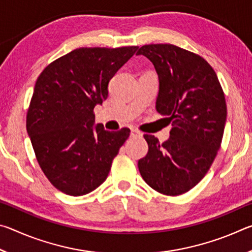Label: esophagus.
Returning <instances> with one entry per match:
<instances>
[{"label": "esophagus", "instance_id": "obj_1", "mask_svg": "<svg viewBox=\"0 0 252 252\" xmlns=\"http://www.w3.org/2000/svg\"><path fill=\"white\" fill-rule=\"evenodd\" d=\"M131 136H139V138H141L142 136V133L138 130H131Z\"/></svg>", "mask_w": 252, "mask_h": 252}]
</instances>
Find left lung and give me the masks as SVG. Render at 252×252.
Wrapping results in <instances>:
<instances>
[{
    "label": "left lung",
    "instance_id": "left-lung-1",
    "mask_svg": "<svg viewBox=\"0 0 252 252\" xmlns=\"http://www.w3.org/2000/svg\"><path fill=\"white\" fill-rule=\"evenodd\" d=\"M136 55L155 65L156 109L173 126L163 143L144 134L149 151L138 162L139 171L158 192L182 194L201 181L220 149L227 120L222 88L206 60L179 46L143 45Z\"/></svg>",
    "mask_w": 252,
    "mask_h": 252
}]
</instances>
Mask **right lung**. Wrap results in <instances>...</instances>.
<instances>
[{
    "label": "right lung",
    "mask_w": 252,
    "mask_h": 252,
    "mask_svg": "<svg viewBox=\"0 0 252 252\" xmlns=\"http://www.w3.org/2000/svg\"><path fill=\"white\" fill-rule=\"evenodd\" d=\"M138 46L80 48L45 67L36 80L27 130L50 182L69 195L87 194L105 181L130 129L106 131L93 109Z\"/></svg>",
    "instance_id": "obj_1"
}]
</instances>
